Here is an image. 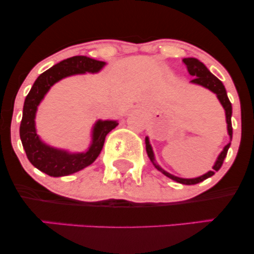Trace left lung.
Listing matches in <instances>:
<instances>
[{
	"instance_id": "left-lung-1",
	"label": "left lung",
	"mask_w": 254,
	"mask_h": 254,
	"mask_svg": "<svg viewBox=\"0 0 254 254\" xmlns=\"http://www.w3.org/2000/svg\"><path fill=\"white\" fill-rule=\"evenodd\" d=\"M183 62L185 63L186 68H188L189 74H190L191 76L194 77L193 80H191L192 83L199 84V86H202V87H204V88L211 90L212 93H215V94H216L217 99L220 100V103L223 106L224 111H226L227 129H228V135L230 137V139H232V136H233L232 104H230L228 95H227L226 88H224L223 83L221 82V81L218 80V78L215 76V75H212L211 72L209 71V69L206 68V66L204 65L202 62H200V61H198L197 58H184ZM229 145H230V143L227 144L226 147L223 148V150L221 151V154L217 157L216 162H215L214 167H212V171H209L208 173L203 174V176H200L198 178H192V179H184V178H179V177L173 176V174H170L168 172L162 170V168L160 167L159 165L155 164V157H154L153 149H151V145L149 143V138H148V137H145V149H147L148 156H149L150 161L153 162L154 166H155L157 170L161 171L166 177L171 178V179L174 180V182H178L180 184H185V185H194V184L203 182V180L208 179V178L214 176L215 172H217L221 168V166H222L223 161H224V157L227 156V151H228V149H229Z\"/></svg>"
}]
</instances>
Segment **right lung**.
Segmentation results:
<instances>
[{
  "instance_id": "right-lung-1",
  "label": "right lung",
  "mask_w": 254,
  "mask_h": 254,
  "mask_svg": "<svg viewBox=\"0 0 254 254\" xmlns=\"http://www.w3.org/2000/svg\"><path fill=\"white\" fill-rule=\"evenodd\" d=\"M105 62L86 56H74L55 64L39 75L25 99L22 119L20 124V138L27 159L34 167L50 177H64L83 170L95 161L104 147L105 137L118 125L116 121H98L92 131V143L84 153H69L45 144L36 130V113L38 105L49 89L64 77L84 72H98Z\"/></svg>"
}]
</instances>
